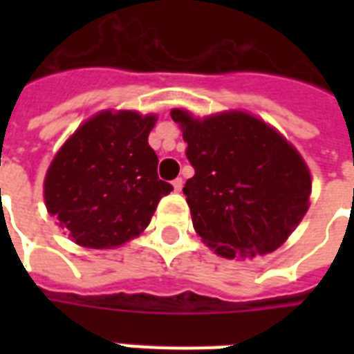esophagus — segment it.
Returning <instances> with one entry per match:
<instances>
[{
	"label": "esophagus",
	"instance_id": "esophagus-1",
	"mask_svg": "<svg viewBox=\"0 0 354 354\" xmlns=\"http://www.w3.org/2000/svg\"><path fill=\"white\" fill-rule=\"evenodd\" d=\"M172 187H174V191H176V193H180V191H182V187H183L182 178H176V180H172Z\"/></svg>",
	"mask_w": 354,
	"mask_h": 354
}]
</instances>
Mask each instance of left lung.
<instances>
[{
	"mask_svg": "<svg viewBox=\"0 0 354 354\" xmlns=\"http://www.w3.org/2000/svg\"><path fill=\"white\" fill-rule=\"evenodd\" d=\"M194 176L183 187L194 232L226 259L277 250L308 209L307 163L275 128L246 112L194 119L174 108Z\"/></svg>",
	"mask_w": 354,
	"mask_h": 354,
	"instance_id": "left-lung-1",
	"label": "left lung"
}]
</instances>
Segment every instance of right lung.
I'll return each mask as SVG.
<instances>
[{"label":"right lung","instance_id":"add662e5","mask_svg":"<svg viewBox=\"0 0 354 354\" xmlns=\"http://www.w3.org/2000/svg\"><path fill=\"white\" fill-rule=\"evenodd\" d=\"M156 115L130 110L97 113L62 145L44 180L46 207L75 244L118 248L150 224L172 191L158 178L149 145Z\"/></svg>","mask_w":354,"mask_h":354}]
</instances>
